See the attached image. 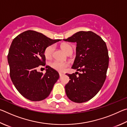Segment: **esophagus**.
Here are the masks:
<instances>
[{
    "label": "esophagus",
    "mask_w": 127,
    "mask_h": 127,
    "mask_svg": "<svg viewBox=\"0 0 127 127\" xmlns=\"http://www.w3.org/2000/svg\"><path fill=\"white\" fill-rule=\"evenodd\" d=\"M59 74L60 77H62V76H63V75H64V73H61V72H59Z\"/></svg>",
    "instance_id": "obj_1"
}]
</instances>
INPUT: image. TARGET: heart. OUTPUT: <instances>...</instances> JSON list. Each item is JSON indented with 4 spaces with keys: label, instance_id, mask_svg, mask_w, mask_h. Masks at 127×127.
<instances>
[{
    "label": "heart",
    "instance_id": "obj_1",
    "mask_svg": "<svg viewBox=\"0 0 127 127\" xmlns=\"http://www.w3.org/2000/svg\"><path fill=\"white\" fill-rule=\"evenodd\" d=\"M61 48L62 49L64 52L67 54H72L73 52V48L69 44H66V43H64L62 44L61 45ZM54 50V46L50 45L47 47L44 51V55L46 58L49 59L52 57L53 53ZM68 66V64L65 62H61L59 61H54L51 63V66L54 69L58 70V71L63 72L65 70L66 67Z\"/></svg>",
    "mask_w": 127,
    "mask_h": 127
}]
</instances>
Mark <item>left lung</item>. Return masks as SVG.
Here are the masks:
<instances>
[{"mask_svg":"<svg viewBox=\"0 0 127 127\" xmlns=\"http://www.w3.org/2000/svg\"><path fill=\"white\" fill-rule=\"evenodd\" d=\"M63 40L77 43L72 68L81 72L78 76L76 72L66 74L70 80L65 86L66 95L73 102H86L98 93L106 79L109 59L106 43L92 31H79Z\"/></svg>","mask_w":127,"mask_h":127,"instance_id":"left-lung-1","label":"left lung"}]
</instances>
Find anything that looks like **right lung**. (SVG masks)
<instances>
[{
	"label": "right lung",
	"mask_w": 127,
	"mask_h": 127,
	"mask_svg": "<svg viewBox=\"0 0 127 127\" xmlns=\"http://www.w3.org/2000/svg\"><path fill=\"white\" fill-rule=\"evenodd\" d=\"M62 40H52L37 32L28 30L15 37L10 46L8 62L13 83L22 95L32 101L48 97L59 78L57 71L46 66L44 74L37 68L45 64L44 51Z\"/></svg>",
	"instance_id": "right-lung-1"
}]
</instances>
